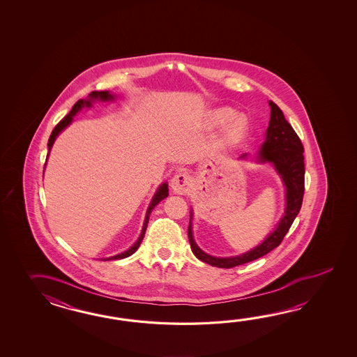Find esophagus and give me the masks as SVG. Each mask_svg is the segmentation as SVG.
<instances>
[{
	"label": "esophagus",
	"instance_id": "obj_1",
	"mask_svg": "<svg viewBox=\"0 0 357 357\" xmlns=\"http://www.w3.org/2000/svg\"><path fill=\"white\" fill-rule=\"evenodd\" d=\"M171 188L175 191L176 194H189L191 189V177L186 172H181L174 176L171 180Z\"/></svg>",
	"mask_w": 357,
	"mask_h": 357
}]
</instances>
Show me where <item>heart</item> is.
Wrapping results in <instances>:
<instances>
[{"label": "heart", "instance_id": "1", "mask_svg": "<svg viewBox=\"0 0 357 357\" xmlns=\"http://www.w3.org/2000/svg\"><path fill=\"white\" fill-rule=\"evenodd\" d=\"M235 111L231 108H220L212 114L213 123L217 126H222L228 121H230L225 129V137L232 143L241 140L249 131L248 117L245 114H236L235 116Z\"/></svg>", "mask_w": 357, "mask_h": 357}]
</instances>
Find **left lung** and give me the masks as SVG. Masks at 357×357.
Masks as SVG:
<instances>
[{"label": "left lung", "instance_id": "8db88e82", "mask_svg": "<svg viewBox=\"0 0 357 357\" xmlns=\"http://www.w3.org/2000/svg\"><path fill=\"white\" fill-rule=\"evenodd\" d=\"M271 106V121L266 129V140L261 144L259 151V162H269L283 180L286 186V211L271 235L266 237L263 243L255 249L245 252L238 257L229 258H217L208 255L206 252L199 249L191 228V215H190L189 235L190 246L194 255L199 260L206 264L218 268H234L241 266L245 263L252 261L255 259L261 258L268 252L275 249L282 243L283 237L289 232L294 220L301 209L303 205V191H305V163H303V146L300 137H297L295 130L284 119L281 108L269 102ZM246 154H243L240 158H245Z\"/></svg>", "mask_w": 357, "mask_h": 357}]
</instances>
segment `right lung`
<instances>
[{"label": "right lung", "mask_w": 357, "mask_h": 357, "mask_svg": "<svg viewBox=\"0 0 357 357\" xmlns=\"http://www.w3.org/2000/svg\"><path fill=\"white\" fill-rule=\"evenodd\" d=\"M97 99L106 102V100H111V99L114 98V96H112L109 91H91V94H89V98L79 99V100L76 102L75 105H74V107H73V109L70 111V114H66V116H65V117H63V119H62V120H61V121L54 126V129L52 130V134H51V137L48 139V154H50V151H51V148H52V145H54V140H56L57 135H59L61 131L65 129V128H68V125H70L71 121H73L74 116H75V114H77L83 107H91V102H94V100H97ZM48 154H47V157H48ZM167 197L168 185L167 183H162L160 186V189L157 190V192L154 194L152 202H151V205H149V208H148V211H146L144 226H143L142 234H140V237L137 238V243H134V245L130 248L129 250H126L125 252H121V254H119V255L111 257V258L102 259V260H116V259L128 258V257H130L131 254H134V252L137 250V248L140 246V243L143 241V238H144L145 229H146V226H148L149 215H151V213H152L153 209H154V206L158 204L160 200H163L165 197Z\"/></svg>", "instance_id": "add662e5"}]
</instances>
